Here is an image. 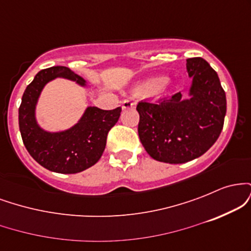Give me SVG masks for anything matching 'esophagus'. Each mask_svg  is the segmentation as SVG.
<instances>
[{"mask_svg": "<svg viewBox=\"0 0 251 251\" xmlns=\"http://www.w3.org/2000/svg\"><path fill=\"white\" fill-rule=\"evenodd\" d=\"M134 107H135V102L131 101V100H124L122 103L123 109H129V108H134Z\"/></svg>", "mask_w": 251, "mask_h": 251, "instance_id": "obj_1", "label": "esophagus"}]
</instances>
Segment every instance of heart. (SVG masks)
I'll return each mask as SVG.
<instances>
[{
    "mask_svg": "<svg viewBox=\"0 0 251 251\" xmlns=\"http://www.w3.org/2000/svg\"><path fill=\"white\" fill-rule=\"evenodd\" d=\"M168 77L164 75L152 76L135 83L132 87V93L135 96H152L155 93H163L169 87Z\"/></svg>",
    "mask_w": 251,
    "mask_h": 251,
    "instance_id": "1",
    "label": "heart"
}]
</instances>
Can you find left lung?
<instances>
[{
    "mask_svg": "<svg viewBox=\"0 0 251 251\" xmlns=\"http://www.w3.org/2000/svg\"><path fill=\"white\" fill-rule=\"evenodd\" d=\"M192 81L188 98L180 93L160 103L139 102L138 134L154 160L183 164L205 153L220 137L226 113L220 77L201 57L186 59Z\"/></svg>",
    "mask_w": 251,
    "mask_h": 251,
    "instance_id": "1",
    "label": "left lung"
}]
</instances>
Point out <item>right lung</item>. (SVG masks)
Returning <instances> with one entry per match:
<instances>
[{
	"mask_svg": "<svg viewBox=\"0 0 251 251\" xmlns=\"http://www.w3.org/2000/svg\"><path fill=\"white\" fill-rule=\"evenodd\" d=\"M61 77L88 87L87 81L70 68L54 66L36 74L25 88L19 108V126L29 154L40 165L57 174H77L91 168L101 158L108 131L116 125L122 107L111 111L88 106L71 127L47 131L36 119V106L48 82Z\"/></svg>",
	"mask_w": 251,
	"mask_h": 251,
	"instance_id": "1",
	"label": "right lung"
}]
</instances>
